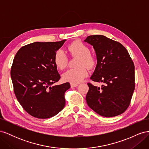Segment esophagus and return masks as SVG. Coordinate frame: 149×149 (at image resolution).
Masks as SVG:
<instances>
[{
	"instance_id": "1",
	"label": "esophagus",
	"mask_w": 149,
	"mask_h": 149,
	"mask_svg": "<svg viewBox=\"0 0 149 149\" xmlns=\"http://www.w3.org/2000/svg\"><path fill=\"white\" fill-rule=\"evenodd\" d=\"M70 85H71V88L77 87L78 86V84H74V83H71V84H70Z\"/></svg>"
}]
</instances>
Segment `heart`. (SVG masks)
Masks as SVG:
<instances>
[{
    "mask_svg": "<svg viewBox=\"0 0 149 149\" xmlns=\"http://www.w3.org/2000/svg\"><path fill=\"white\" fill-rule=\"evenodd\" d=\"M67 50L71 55L79 57L78 63V68H71L62 74V78L65 81L71 83H79L88 76V68L91 69L96 64V60L90 53V49L84 43L76 41L74 42L67 47ZM54 63L60 70H63L67 65V56L61 49H58L54 56ZM85 66L84 67V66Z\"/></svg>",
    "mask_w": 149,
    "mask_h": 149,
    "instance_id": "b5f03b06",
    "label": "heart"
}]
</instances>
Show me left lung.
<instances>
[{
    "instance_id": "8db88e82",
    "label": "left lung",
    "mask_w": 149,
    "mask_h": 149,
    "mask_svg": "<svg viewBox=\"0 0 149 149\" xmlns=\"http://www.w3.org/2000/svg\"><path fill=\"white\" fill-rule=\"evenodd\" d=\"M95 50L97 65L90 79L103 83L101 88L88 83L86 100L101 116L111 118L127 109L135 88L134 65L126 48L104 35H91L84 40Z\"/></svg>"
}]
</instances>
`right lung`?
<instances>
[{"instance_id": "add662e5", "label": "right lung", "mask_w": 149, "mask_h": 149, "mask_svg": "<svg viewBox=\"0 0 149 149\" xmlns=\"http://www.w3.org/2000/svg\"><path fill=\"white\" fill-rule=\"evenodd\" d=\"M65 41L28 44L13 59L10 75L15 96L24 110L35 118H52L65 107V93L70 84L54 85L60 79L54 56Z\"/></svg>"}]
</instances>
